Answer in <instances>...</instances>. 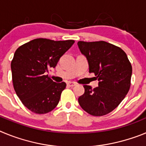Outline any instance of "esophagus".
<instances>
[{"label":"esophagus","mask_w":146,"mask_h":146,"mask_svg":"<svg viewBox=\"0 0 146 146\" xmlns=\"http://www.w3.org/2000/svg\"><path fill=\"white\" fill-rule=\"evenodd\" d=\"M67 85L70 87H73V86H76V83L75 82H69L67 83Z\"/></svg>","instance_id":"1"}]
</instances>
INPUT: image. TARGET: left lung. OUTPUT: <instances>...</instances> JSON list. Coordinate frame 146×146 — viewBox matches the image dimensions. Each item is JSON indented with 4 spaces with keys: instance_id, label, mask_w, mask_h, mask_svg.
<instances>
[{
    "instance_id": "left-lung-1",
    "label": "left lung",
    "mask_w": 146,
    "mask_h": 146,
    "mask_svg": "<svg viewBox=\"0 0 146 146\" xmlns=\"http://www.w3.org/2000/svg\"><path fill=\"white\" fill-rule=\"evenodd\" d=\"M77 44L87 58L89 72L99 81L94 88L83 86L85 93L78 102L88 114L102 116L115 109L129 91L131 63L122 49L108 42L80 41Z\"/></svg>"
}]
</instances>
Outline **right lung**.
I'll list each match as a JSON object with an SVG mask.
<instances>
[{"instance_id":"add662e5","label":"right lung","mask_w":146,"mask_h":146,"mask_svg":"<svg viewBox=\"0 0 146 146\" xmlns=\"http://www.w3.org/2000/svg\"><path fill=\"white\" fill-rule=\"evenodd\" d=\"M74 40L54 41L36 38L18 47L11 63L14 88L28 110L37 114L52 111L58 105L66 84L58 83L46 75Z\"/></svg>"}]
</instances>
